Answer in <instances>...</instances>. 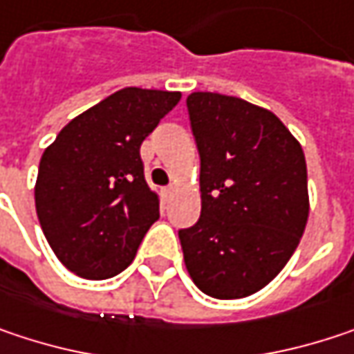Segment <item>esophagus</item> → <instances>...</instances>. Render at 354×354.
Masks as SVG:
<instances>
[{
    "label": "esophagus",
    "instance_id": "34e87169",
    "mask_svg": "<svg viewBox=\"0 0 354 354\" xmlns=\"http://www.w3.org/2000/svg\"><path fill=\"white\" fill-rule=\"evenodd\" d=\"M164 196L170 198V196H172V188H164Z\"/></svg>",
    "mask_w": 354,
    "mask_h": 354
}]
</instances>
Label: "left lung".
I'll return each instance as SVG.
<instances>
[{"label":"left lung","instance_id":"left-lung-1","mask_svg":"<svg viewBox=\"0 0 354 354\" xmlns=\"http://www.w3.org/2000/svg\"><path fill=\"white\" fill-rule=\"evenodd\" d=\"M186 105L201 153V218L178 231L184 263L210 298H245L283 270L304 235V151L277 115L239 97L192 93Z\"/></svg>","mask_w":354,"mask_h":354}]
</instances>
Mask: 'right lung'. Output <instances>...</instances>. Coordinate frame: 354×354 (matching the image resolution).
Instances as JSON below:
<instances>
[{
    "instance_id": "add662e5",
    "label": "right lung",
    "mask_w": 354,
    "mask_h": 354,
    "mask_svg": "<svg viewBox=\"0 0 354 354\" xmlns=\"http://www.w3.org/2000/svg\"><path fill=\"white\" fill-rule=\"evenodd\" d=\"M178 91L127 86L75 117L44 149L34 198L60 263L84 279H107L136 257L160 216L140 145L180 101Z\"/></svg>"
}]
</instances>
